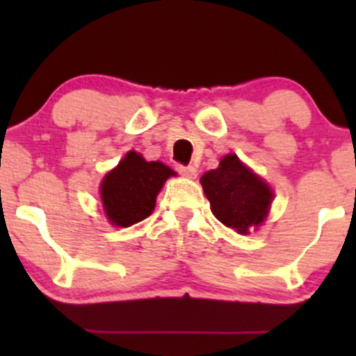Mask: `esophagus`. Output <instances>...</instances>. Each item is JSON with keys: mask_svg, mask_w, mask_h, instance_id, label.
<instances>
[{"mask_svg": "<svg viewBox=\"0 0 356 356\" xmlns=\"http://www.w3.org/2000/svg\"><path fill=\"white\" fill-rule=\"evenodd\" d=\"M177 170H179V174L184 175V177H188V179H195L196 175H198V170H196L193 165H188V167H186V165H177Z\"/></svg>", "mask_w": 356, "mask_h": 356, "instance_id": "esophagus-1", "label": "esophagus"}]
</instances>
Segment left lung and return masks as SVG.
<instances>
[{"mask_svg":"<svg viewBox=\"0 0 356 356\" xmlns=\"http://www.w3.org/2000/svg\"><path fill=\"white\" fill-rule=\"evenodd\" d=\"M201 186L215 217L239 234H248L265 220L274 196L236 155L222 158L218 168L201 177Z\"/></svg>","mask_w":356,"mask_h":356,"instance_id":"8db88e82","label":"left lung"}]
</instances>
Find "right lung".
<instances>
[{
	"instance_id": "add662e5",
	"label": "right lung",
	"mask_w": 356,
	"mask_h": 356,
	"mask_svg": "<svg viewBox=\"0 0 356 356\" xmlns=\"http://www.w3.org/2000/svg\"><path fill=\"white\" fill-rule=\"evenodd\" d=\"M170 175L175 172L161 161H146L139 153L129 152L102 182V201L108 220L129 227L149 217L158 191Z\"/></svg>"
}]
</instances>
